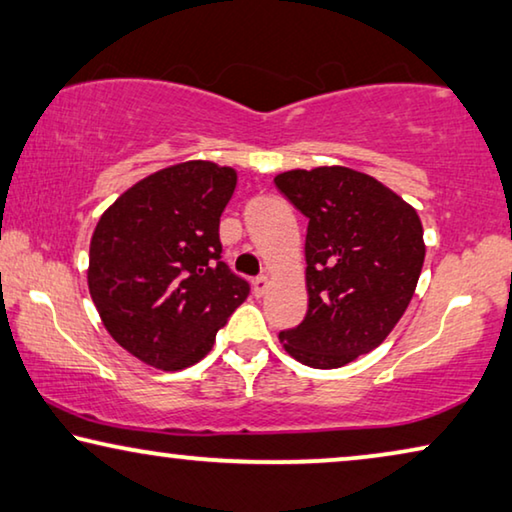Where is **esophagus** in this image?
<instances>
[{"label":"esophagus","mask_w":512,"mask_h":512,"mask_svg":"<svg viewBox=\"0 0 512 512\" xmlns=\"http://www.w3.org/2000/svg\"><path fill=\"white\" fill-rule=\"evenodd\" d=\"M268 288H270V279L265 277V274H261V277L254 279V293L256 295H263L265 291H268Z\"/></svg>","instance_id":"1"}]
</instances>
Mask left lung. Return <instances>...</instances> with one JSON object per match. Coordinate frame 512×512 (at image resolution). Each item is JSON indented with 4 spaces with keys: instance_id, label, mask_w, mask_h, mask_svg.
Instances as JSON below:
<instances>
[{
    "instance_id": "left-lung-1",
    "label": "left lung",
    "mask_w": 512,
    "mask_h": 512,
    "mask_svg": "<svg viewBox=\"0 0 512 512\" xmlns=\"http://www.w3.org/2000/svg\"><path fill=\"white\" fill-rule=\"evenodd\" d=\"M274 184L309 219L307 316L279 342L307 367H344L374 351L409 307L425 263L420 217L376 177L346 166L286 170Z\"/></svg>"
}]
</instances>
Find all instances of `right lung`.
Here are the masks:
<instances>
[{
  "label": "right lung",
  "instance_id": "add662e5",
  "mask_svg": "<svg viewBox=\"0 0 512 512\" xmlns=\"http://www.w3.org/2000/svg\"><path fill=\"white\" fill-rule=\"evenodd\" d=\"M235 184L231 166L182 161L129 187L94 228V307L108 335L145 365H196L247 300L249 284L221 261L219 242Z\"/></svg>",
  "mask_w": 512,
  "mask_h": 512
}]
</instances>
